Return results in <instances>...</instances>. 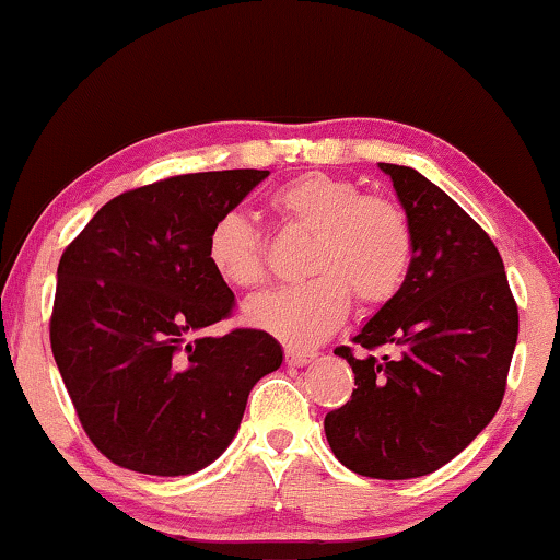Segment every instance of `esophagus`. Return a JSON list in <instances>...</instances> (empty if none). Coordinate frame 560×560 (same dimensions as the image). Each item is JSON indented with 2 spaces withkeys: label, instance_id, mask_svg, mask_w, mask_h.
<instances>
[{
  "label": "esophagus",
  "instance_id": "34e87169",
  "mask_svg": "<svg viewBox=\"0 0 560 560\" xmlns=\"http://www.w3.org/2000/svg\"><path fill=\"white\" fill-rule=\"evenodd\" d=\"M313 359H316V351H308V349H293V347H288V349H285V362H288V364H293V366L311 364Z\"/></svg>",
  "mask_w": 560,
  "mask_h": 560
}]
</instances>
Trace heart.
Returning <instances> with one entry per match:
<instances>
[{
  "instance_id": "obj_1",
  "label": "heart",
  "mask_w": 560,
  "mask_h": 560,
  "mask_svg": "<svg viewBox=\"0 0 560 560\" xmlns=\"http://www.w3.org/2000/svg\"><path fill=\"white\" fill-rule=\"evenodd\" d=\"M290 224L313 232L301 285L275 288L247 303V320L278 336L288 347H316L349 316L351 295L380 308L408 282L416 242L400 206L364 196L354 180L328 173H303L270 198ZM211 270L232 288H255L265 280V244L240 211L213 221L206 240Z\"/></svg>"
}]
</instances>
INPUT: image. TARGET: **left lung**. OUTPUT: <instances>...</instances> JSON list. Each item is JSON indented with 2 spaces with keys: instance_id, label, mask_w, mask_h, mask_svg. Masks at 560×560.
Returning <instances> with one entry per match:
<instances>
[{
  "instance_id": "left-lung-1",
  "label": "left lung",
  "mask_w": 560,
  "mask_h": 560,
  "mask_svg": "<svg viewBox=\"0 0 560 560\" xmlns=\"http://www.w3.org/2000/svg\"><path fill=\"white\" fill-rule=\"evenodd\" d=\"M380 167L408 213L416 255L405 288L354 336L362 357L336 347L357 389L324 428L347 469L412 479L462 454L500 410L520 324L485 229L425 175ZM382 346L396 357L374 358Z\"/></svg>"
}]
</instances>
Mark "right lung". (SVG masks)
<instances>
[{"label": "right lung", "mask_w": 560, "mask_h": 560, "mask_svg": "<svg viewBox=\"0 0 560 560\" xmlns=\"http://www.w3.org/2000/svg\"><path fill=\"white\" fill-rule=\"evenodd\" d=\"M270 171L188 173L96 211L58 262L50 347L83 431L125 469L180 477L224 454L249 389L282 364L267 331H203L234 313L206 240Z\"/></svg>", "instance_id": "add662e5"}]
</instances>
